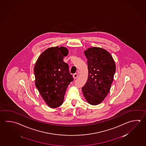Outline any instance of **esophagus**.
Here are the masks:
<instances>
[{
    "instance_id": "1",
    "label": "esophagus",
    "mask_w": 146,
    "mask_h": 146,
    "mask_svg": "<svg viewBox=\"0 0 146 146\" xmlns=\"http://www.w3.org/2000/svg\"><path fill=\"white\" fill-rule=\"evenodd\" d=\"M77 77H78V74H74L73 75V78H74V79H77Z\"/></svg>"
}]
</instances>
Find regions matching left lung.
Returning <instances> with one entry per match:
<instances>
[{
	"instance_id": "8db88e82",
	"label": "left lung",
	"mask_w": 146,
	"mask_h": 146,
	"mask_svg": "<svg viewBox=\"0 0 146 146\" xmlns=\"http://www.w3.org/2000/svg\"><path fill=\"white\" fill-rule=\"evenodd\" d=\"M88 59L87 82L82 88L88 104H100L108 95L116 72V65L111 54L99 47H91L84 51Z\"/></svg>"
}]
</instances>
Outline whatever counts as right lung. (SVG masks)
I'll use <instances>...</instances> for the list:
<instances>
[{"label":"right lung","mask_w":146,"mask_h":146,"mask_svg":"<svg viewBox=\"0 0 146 146\" xmlns=\"http://www.w3.org/2000/svg\"><path fill=\"white\" fill-rule=\"evenodd\" d=\"M68 53L66 47H50L40 55L35 64V84L45 102L51 108L63 104L67 88L74 80L68 65L63 61L64 56Z\"/></svg>","instance_id":"add662e5"}]
</instances>
